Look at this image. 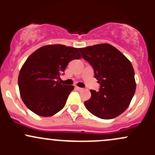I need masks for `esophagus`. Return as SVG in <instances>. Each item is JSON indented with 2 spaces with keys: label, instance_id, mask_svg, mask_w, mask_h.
<instances>
[{
  "label": "esophagus",
  "instance_id": "esophagus-1",
  "mask_svg": "<svg viewBox=\"0 0 155 155\" xmlns=\"http://www.w3.org/2000/svg\"><path fill=\"white\" fill-rule=\"evenodd\" d=\"M75 88L77 90H78V91H81V90H83V88H80V87H78V86H75Z\"/></svg>",
  "mask_w": 155,
  "mask_h": 155
}]
</instances>
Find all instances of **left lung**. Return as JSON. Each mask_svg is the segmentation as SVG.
<instances>
[{"instance_id":"1","label":"left lung","mask_w":155,"mask_h":155,"mask_svg":"<svg viewBox=\"0 0 155 155\" xmlns=\"http://www.w3.org/2000/svg\"><path fill=\"white\" fill-rule=\"evenodd\" d=\"M83 58L93 67L100 91L90 90L84 102L91 114L102 119L117 117L129 107L136 88L131 62L110 44L79 48Z\"/></svg>"}]
</instances>
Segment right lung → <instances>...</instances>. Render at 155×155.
<instances>
[{
  "mask_svg": "<svg viewBox=\"0 0 155 155\" xmlns=\"http://www.w3.org/2000/svg\"><path fill=\"white\" fill-rule=\"evenodd\" d=\"M78 50L63 45H48L27 58L20 71L18 86L29 110L48 117L65 106L74 86L61 84L58 80L71 61L81 58Z\"/></svg>",
  "mask_w": 155,
  "mask_h": 155,
  "instance_id": "1",
  "label": "right lung"
}]
</instances>
